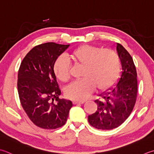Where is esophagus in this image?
<instances>
[{
    "instance_id": "1",
    "label": "esophagus",
    "mask_w": 154,
    "mask_h": 154,
    "mask_svg": "<svg viewBox=\"0 0 154 154\" xmlns=\"http://www.w3.org/2000/svg\"><path fill=\"white\" fill-rule=\"evenodd\" d=\"M85 103V101H73V105H76V104H83Z\"/></svg>"
}]
</instances>
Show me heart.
Wrapping results in <instances>:
<instances>
[{
  "instance_id": "heart-1",
  "label": "heart",
  "mask_w": 154,
  "mask_h": 154,
  "mask_svg": "<svg viewBox=\"0 0 154 154\" xmlns=\"http://www.w3.org/2000/svg\"><path fill=\"white\" fill-rule=\"evenodd\" d=\"M76 65L83 67V79L75 81L65 89V95L71 99L84 101L94 91H105L116 82L121 69V59L113 49L90 45L76 48L70 54ZM54 73L59 81L67 82L70 78V65L63 57L54 64Z\"/></svg>"
}]
</instances>
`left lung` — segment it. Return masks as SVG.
Returning a JSON list of instances; mask_svg holds the SVG:
<instances>
[{"label":"left lung","instance_id":"obj_1","mask_svg":"<svg viewBox=\"0 0 154 154\" xmlns=\"http://www.w3.org/2000/svg\"><path fill=\"white\" fill-rule=\"evenodd\" d=\"M116 49L121 59V78L115 87L99 95L101 98L96 112L88 116L90 125L101 130H110L121 125L130 115L135 104L137 93V71L128 51L117 43Z\"/></svg>","mask_w":154,"mask_h":154}]
</instances>
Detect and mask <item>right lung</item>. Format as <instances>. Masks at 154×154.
I'll return each instance as SVG.
<instances>
[{
  "mask_svg": "<svg viewBox=\"0 0 154 154\" xmlns=\"http://www.w3.org/2000/svg\"><path fill=\"white\" fill-rule=\"evenodd\" d=\"M69 45H38L26 54L20 65L17 87L20 103L31 121L41 128L62 127L73 106L71 101L59 98L61 90L53 69L56 60Z\"/></svg>",
  "mask_w": 154,
  "mask_h": 154,
  "instance_id": "obj_1",
  "label": "right lung"
}]
</instances>
